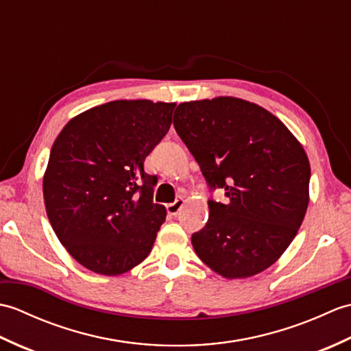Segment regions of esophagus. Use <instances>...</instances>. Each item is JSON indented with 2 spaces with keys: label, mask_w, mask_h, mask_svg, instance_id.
I'll use <instances>...</instances> for the list:
<instances>
[{
  "label": "esophagus",
  "mask_w": 351,
  "mask_h": 351,
  "mask_svg": "<svg viewBox=\"0 0 351 351\" xmlns=\"http://www.w3.org/2000/svg\"><path fill=\"white\" fill-rule=\"evenodd\" d=\"M182 206H184V199H176L175 202H171V204H169V205L166 206V210H167V213H169L170 215H176L178 213L181 211Z\"/></svg>",
  "instance_id": "34e87169"
}]
</instances>
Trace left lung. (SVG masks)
<instances>
[{
  "instance_id": "1",
  "label": "left lung",
  "mask_w": 351,
  "mask_h": 351,
  "mask_svg": "<svg viewBox=\"0 0 351 351\" xmlns=\"http://www.w3.org/2000/svg\"><path fill=\"white\" fill-rule=\"evenodd\" d=\"M173 125L211 189L210 217L193 234L197 256L226 279L267 270L288 249L309 204L311 164L270 111L234 96L182 102Z\"/></svg>"
}]
</instances>
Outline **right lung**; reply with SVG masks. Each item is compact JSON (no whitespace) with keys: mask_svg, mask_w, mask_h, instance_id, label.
Returning a JSON list of instances; mask_svg holds the SVG:
<instances>
[{"mask_svg":"<svg viewBox=\"0 0 351 351\" xmlns=\"http://www.w3.org/2000/svg\"><path fill=\"white\" fill-rule=\"evenodd\" d=\"M175 102L119 99L72 117L52 145L43 200L52 229L87 270L119 276L147 258L166 208L143 162L166 136Z\"/></svg>","mask_w":351,"mask_h":351,"instance_id":"obj_1","label":"right lung"}]
</instances>
